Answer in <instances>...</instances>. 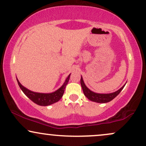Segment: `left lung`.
<instances>
[{"mask_svg": "<svg viewBox=\"0 0 146 146\" xmlns=\"http://www.w3.org/2000/svg\"><path fill=\"white\" fill-rule=\"evenodd\" d=\"M81 86H82L83 92H84V95L86 96L87 98H88L90 100L92 101V102H95L98 103H106L108 102H110L112 100H113L114 98L117 97L118 95L119 94V93L122 91L125 86V84L122 88H121L119 90L117 91L112 92V93L110 94H99V93H96V92H92V90H90L89 88H88L85 84L84 82V79H83L82 76H81Z\"/></svg>", "mask_w": 146, "mask_h": 146, "instance_id": "obj_1", "label": "left lung"}]
</instances>
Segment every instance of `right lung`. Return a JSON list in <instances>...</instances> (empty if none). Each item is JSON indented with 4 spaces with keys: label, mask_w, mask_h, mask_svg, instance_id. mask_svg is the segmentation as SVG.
<instances>
[{
    "label": "right lung",
    "mask_w": 146,
    "mask_h": 146,
    "mask_svg": "<svg viewBox=\"0 0 146 146\" xmlns=\"http://www.w3.org/2000/svg\"><path fill=\"white\" fill-rule=\"evenodd\" d=\"M70 75H69L67 78H66L65 81H64V84H62V86L60 87V88H58V90L54 92H52V93H38V92H34L31 91L28 89H27L26 88L22 86L20 84V82L18 80V79L17 78V81L18 85L21 88L22 92L29 98L32 102L36 103V104L40 105V106H49V105L54 104L55 102H57L58 101L60 100V99L62 97L63 95L64 89H65V87L67 86L68 82H69V79H70Z\"/></svg>",
    "instance_id": "right-lung-1"
}]
</instances>
